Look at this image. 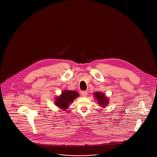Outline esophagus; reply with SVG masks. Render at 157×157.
Here are the masks:
<instances>
[{"mask_svg": "<svg viewBox=\"0 0 157 157\" xmlns=\"http://www.w3.org/2000/svg\"><path fill=\"white\" fill-rule=\"evenodd\" d=\"M81 94H82V97H86L88 95V92L86 90H83V91H82Z\"/></svg>", "mask_w": 157, "mask_h": 157, "instance_id": "1", "label": "esophagus"}]
</instances>
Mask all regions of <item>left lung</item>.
Listing matches in <instances>:
<instances>
[{
  "label": "left lung",
  "instance_id": "left-lung-1",
  "mask_svg": "<svg viewBox=\"0 0 157 157\" xmlns=\"http://www.w3.org/2000/svg\"><path fill=\"white\" fill-rule=\"evenodd\" d=\"M94 97L97 98L98 104H100L101 106H105V105H106L108 103V98L105 97L104 94L102 92H95Z\"/></svg>",
  "mask_w": 157,
  "mask_h": 157
}]
</instances>
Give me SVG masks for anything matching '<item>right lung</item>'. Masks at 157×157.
I'll return each instance as SVG.
<instances>
[{"label": "right lung", "instance_id": "obj_1", "mask_svg": "<svg viewBox=\"0 0 157 157\" xmlns=\"http://www.w3.org/2000/svg\"><path fill=\"white\" fill-rule=\"evenodd\" d=\"M78 97H79V94L76 91L65 90L62 92L60 97L56 98L55 104L60 108L66 109L69 106V104L73 102Z\"/></svg>", "mask_w": 157, "mask_h": 157}]
</instances>
